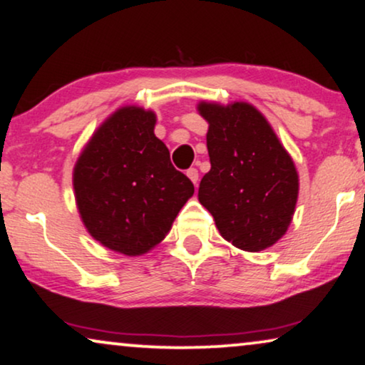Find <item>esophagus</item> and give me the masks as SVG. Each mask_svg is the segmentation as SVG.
I'll return each instance as SVG.
<instances>
[{
	"label": "esophagus",
	"instance_id": "esophagus-1",
	"mask_svg": "<svg viewBox=\"0 0 365 365\" xmlns=\"http://www.w3.org/2000/svg\"><path fill=\"white\" fill-rule=\"evenodd\" d=\"M187 177L192 180L193 185H197V182H198V170L197 168H188L187 170Z\"/></svg>",
	"mask_w": 365,
	"mask_h": 365
}]
</instances>
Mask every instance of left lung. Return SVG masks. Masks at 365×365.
I'll list each match as a JSON object with an SVG mask.
<instances>
[{"label": "left lung", "mask_w": 365, "mask_h": 365, "mask_svg": "<svg viewBox=\"0 0 365 365\" xmlns=\"http://www.w3.org/2000/svg\"><path fill=\"white\" fill-rule=\"evenodd\" d=\"M208 121L210 172L198 200L220 235L237 249L260 252L285 235L299 197L295 163L264 115L247 101H200Z\"/></svg>", "instance_id": "obj_1"}]
</instances>
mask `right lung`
<instances>
[{
    "label": "right lung",
    "instance_id": "obj_1",
    "mask_svg": "<svg viewBox=\"0 0 365 365\" xmlns=\"http://www.w3.org/2000/svg\"><path fill=\"white\" fill-rule=\"evenodd\" d=\"M155 111L121 106L95 130L73 168L75 200L86 230L126 257L157 247L195 192L155 137Z\"/></svg>",
    "mask_w": 365,
    "mask_h": 365
}]
</instances>
